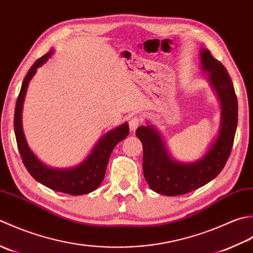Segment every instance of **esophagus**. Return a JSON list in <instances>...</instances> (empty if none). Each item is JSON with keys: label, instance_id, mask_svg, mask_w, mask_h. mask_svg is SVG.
I'll use <instances>...</instances> for the list:
<instances>
[{"label": "esophagus", "instance_id": "1", "mask_svg": "<svg viewBox=\"0 0 253 253\" xmlns=\"http://www.w3.org/2000/svg\"><path fill=\"white\" fill-rule=\"evenodd\" d=\"M141 125V119L138 117H133L128 121V126H130V130L131 131H135L137 126Z\"/></svg>", "mask_w": 253, "mask_h": 253}]
</instances>
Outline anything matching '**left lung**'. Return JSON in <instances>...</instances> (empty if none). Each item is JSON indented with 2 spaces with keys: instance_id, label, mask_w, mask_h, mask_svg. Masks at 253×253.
<instances>
[{
  "instance_id": "1",
  "label": "left lung",
  "mask_w": 253,
  "mask_h": 253,
  "mask_svg": "<svg viewBox=\"0 0 253 253\" xmlns=\"http://www.w3.org/2000/svg\"><path fill=\"white\" fill-rule=\"evenodd\" d=\"M201 68L220 104L218 133L200 159L182 163L174 159L162 133L153 125L142 126L135 132L143 145V172L153 191L174 197L191 192L212 181L224 168L233 147L238 120V102L234 85L225 66L208 49L200 50Z\"/></svg>"
}]
</instances>
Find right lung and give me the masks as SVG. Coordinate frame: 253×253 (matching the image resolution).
<instances>
[{
  "label": "right lung",
  "instance_id": "add662e5",
  "mask_svg": "<svg viewBox=\"0 0 253 253\" xmlns=\"http://www.w3.org/2000/svg\"><path fill=\"white\" fill-rule=\"evenodd\" d=\"M52 53L53 50H51L36 61L24 79L22 88L17 97L14 116V130L17 147L26 169L38 182L58 192L72 195L87 194L96 190L104 180L108 161L113 148L128 135V132H130L128 125L127 122H125L123 125L105 133L92 147L89 155L74 167L53 168L41 162L30 149L26 141L23 131L22 111L30 80L36 74L37 69L42 66Z\"/></svg>",
  "mask_w": 253,
  "mask_h": 253
}]
</instances>
